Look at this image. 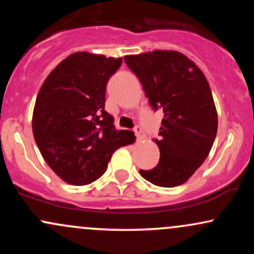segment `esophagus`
<instances>
[{
	"label": "esophagus",
	"mask_w": 254,
	"mask_h": 254,
	"mask_svg": "<svg viewBox=\"0 0 254 254\" xmlns=\"http://www.w3.org/2000/svg\"><path fill=\"white\" fill-rule=\"evenodd\" d=\"M133 132H135V136L138 139H142V138H144V137H145L143 130H142V127H139V125H136V127H133Z\"/></svg>",
	"instance_id": "obj_1"
}]
</instances>
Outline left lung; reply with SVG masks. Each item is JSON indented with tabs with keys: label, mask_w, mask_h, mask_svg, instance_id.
<instances>
[{
	"label": "left lung",
	"mask_w": 254,
	"mask_h": 254,
	"mask_svg": "<svg viewBox=\"0 0 254 254\" xmlns=\"http://www.w3.org/2000/svg\"><path fill=\"white\" fill-rule=\"evenodd\" d=\"M154 111L162 110L160 160L139 170L145 180L161 188L182 185L210 153L217 132V112L208 81L199 68L177 51L157 50L125 56Z\"/></svg>",
	"instance_id": "obj_1"
}]
</instances>
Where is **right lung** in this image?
I'll return each mask as SVG.
<instances>
[{"label":"right lung","mask_w":254,"mask_h":254,"mask_svg":"<svg viewBox=\"0 0 254 254\" xmlns=\"http://www.w3.org/2000/svg\"><path fill=\"white\" fill-rule=\"evenodd\" d=\"M122 58L76 52L44 81L34 105L32 129L50 168L68 184L99 179L118 148L135 141L132 131L117 130L105 111V93Z\"/></svg>","instance_id":"obj_1"}]
</instances>
